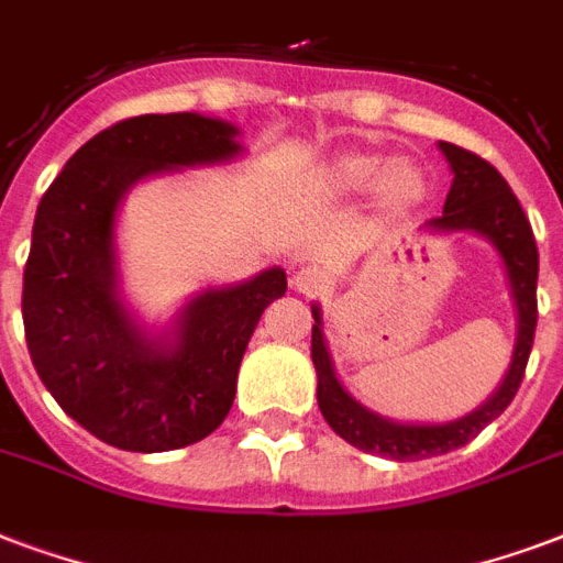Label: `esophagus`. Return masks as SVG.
<instances>
[{"instance_id": "esophagus-1", "label": "esophagus", "mask_w": 563, "mask_h": 563, "mask_svg": "<svg viewBox=\"0 0 563 563\" xmlns=\"http://www.w3.org/2000/svg\"><path fill=\"white\" fill-rule=\"evenodd\" d=\"M329 285H332V278H329L327 269H320V266H302L297 276H294V287H297L299 294H306V297H320V294H327Z\"/></svg>"}]
</instances>
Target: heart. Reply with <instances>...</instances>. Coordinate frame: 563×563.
Masks as SVG:
<instances>
[{"instance_id":"1","label":"heart","mask_w":563,"mask_h":563,"mask_svg":"<svg viewBox=\"0 0 563 563\" xmlns=\"http://www.w3.org/2000/svg\"><path fill=\"white\" fill-rule=\"evenodd\" d=\"M329 186L341 196H356L379 186L388 210H407L424 196V177L409 163H388L383 154H344L329 168Z\"/></svg>"}]
</instances>
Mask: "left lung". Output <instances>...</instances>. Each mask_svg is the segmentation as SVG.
<instances>
[{
    "instance_id": "8db88e82",
    "label": "left lung",
    "mask_w": 563,
    "mask_h": 563,
    "mask_svg": "<svg viewBox=\"0 0 563 563\" xmlns=\"http://www.w3.org/2000/svg\"><path fill=\"white\" fill-rule=\"evenodd\" d=\"M439 151L445 154L448 166L454 172V184L445 198L442 217L430 219L427 228L439 234L472 231V234L487 236L496 246L498 257L505 261L510 297L517 306V344H514V358L501 386L475 412L457 421H445V424H400V421L377 416L341 386L329 358L327 338H323V314H320V306H311V314H314L311 362L317 371L320 412L338 437L346 439L350 445L362 448L367 454L400 460V463L457 451L472 442L489 421H496L517 397L519 383L526 377L531 344H534V329H538V243H534L531 222L522 213V205L510 192L505 177L498 175L487 159L451 142H439Z\"/></svg>"
}]
</instances>
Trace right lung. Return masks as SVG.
<instances>
[{"mask_svg": "<svg viewBox=\"0 0 563 563\" xmlns=\"http://www.w3.org/2000/svg\"><path fill=\"white\" fill-rule=\"evenodd\" d=\"M240 130L198 112L139 115L88 139L46 189L23 273L29 356L67 416L106 445L139 454L210 437L234 404L249 338L282 266L243 285L207 287L166 335L139 327L118 294L115 219L145 177L240 156Z\"/></svg>", "mask_w": 563, "mask_h": 563, "instance_id": "1", "label": "right lung"}]
</instances>
